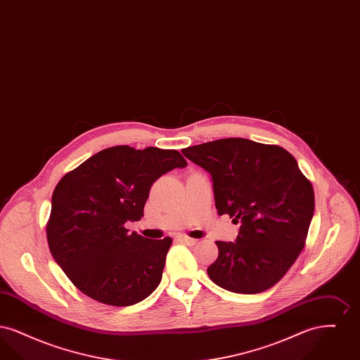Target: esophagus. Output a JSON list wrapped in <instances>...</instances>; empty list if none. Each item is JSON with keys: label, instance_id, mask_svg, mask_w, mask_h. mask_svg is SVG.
<instances>
[{"label": "esophagus", "instance_id": "34e87169", "mask_svg": "<svg viewBox=\"0 0 360 360\" xmlns=\"http://www.w3.org/2000/svg\"><path fill=\"white\" fill-rule=\"evenodd\" d=\"M178 240H179V241H182V243H185V244H188V245H194V244L197 243V239L188 238V236H185V235H182V236H178Z\"/></svg>", "mask_w": 360, "mask_h": 360}]
</instances>
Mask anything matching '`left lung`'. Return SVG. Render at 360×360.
<instances>
[{"label": "left lung", "mask_w": 360, "mask_h": 360, "mask_svg": "<svg viewBox=\"0 0 360 360\" xmlns=\"http://www.w3.org/2000/svg\"><path fill=\"white\" fill-rule=\"evenodd\" d=\"M212 175L220 216L240 223L235 241H216L209 278L225 290L273 288L302 251L314 213V191L285 148L229 137L182 150Z\"/></svg>", "instance_id": "1"}]
</instances>
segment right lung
<instances>
[{
    "mask_svg": "<svg viewBox=\"0 0 360 360\" xmlns=\"http://www.w3.org/2000/svg\"><path fill=\"white\" fill-rule=\"evenodd\" d=\"M188 162L175 150L116 146L68 172L52 193L47 240L78 290L110 307H129L158 288L172 238L128 233L143 216L155 181Z\"/></svg>",
    "mask_w": 360,
    "mask_h": 360,
    "instance_id": "1",
    "label": "right lung"
}]
</instances>
